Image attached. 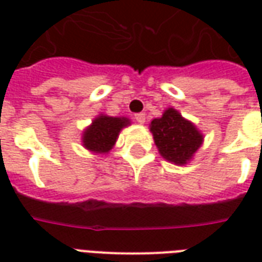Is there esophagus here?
<instances>
[{"label": "esophagus", "mask_w": 262, "mask_h": 262, "mask_svg": "<svg viewBox=\"0 0 262 262\" xmlns=\"http://www.w3.org/2000/svg\"><path fill=\"white\" fill-rule=\"evenodd\" d=\"M135 119H136L137 123L143 125V123L146 122V115H144V114H136V115H135Z\"/></svg>", "instance_id": "1"}]
</instances>
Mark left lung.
<instances>
[{
    "label": "left lung",
    "mask_w": 262,
    "mask_h": 262,
    "mask_svg": "<svg viewBox=\"0 0 262 262\" xmlns=\"http://www.w3.org/2000/svg\"><path fill=\"white\" fill-rule=\"evenodd\" d=\"M150 132L161 157L176 165L188 164L203 143V133L172 106L150 122Z\"/></svg>",
    "instance_id": "obj_1"
}]
</instances>
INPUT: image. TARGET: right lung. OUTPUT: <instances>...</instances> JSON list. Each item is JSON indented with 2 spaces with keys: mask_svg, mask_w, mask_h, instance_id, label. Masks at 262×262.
Here are the masks:
<instances>
[{
  "mask_svg": "<svg viewBox=\"0 0 262 262\" xmlns=\"http://www.w3.org/2000/svg\"><path fill=\"white\" fill-rule=\"evenodd\" d=\"M130 125L125 116H108L99 114L81 135L82 146L94 154H108L114 148L120 130Z\"/></svg>",
  "mask_w": 262,
  "mask_h": 262,
  "instance_id": "add662e5",
  "label": "right lung"
}]
</instances>
